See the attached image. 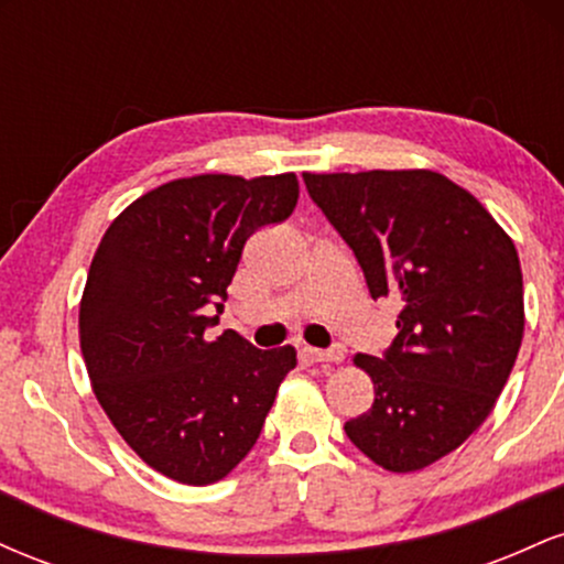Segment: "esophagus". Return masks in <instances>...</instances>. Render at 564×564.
Masks as SVG:
<instances>
[{"label": "esophagus", "instance_id": "esophagus-1", "mask_svg": "<svg viewBox=\"0 0 564 564\" xmlns=\"http://www.w3.org/2000/svg\"><path fill=\"white\" fill-rule=\"evenodd\" d=\"M307 355L315 364H341V360H345V347L334 345L328 349H307Z\"/></svg>", "mask_w": 564, "mask_h": 564}]
</instances>
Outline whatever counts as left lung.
<instances>
[{
	"label": "left lung",
	"mask_w": 564,
	"mask_h": 564,
	"mask_svg": "<svg viewBox=\"0 0 564 564\" xmlns=\"http://www.w3.org/2000/svg\"><path fill=\"white\" fill-rule=\"evenodd\" d=\"M345 238L373 300L400 307L398 336L358 355L373 405L345 424L390 471L430 467L494 411L522 345V270L485 206L426 170L302 174Z\"/></svg>",
	"instance_id": "8db88e82"
}]
</instances>
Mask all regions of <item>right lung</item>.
<instances>
[{
  "mask_svg": "<svg viewBox=\"0 0 564 564\" xmlns=\"http://www.w3.org/2000/svg\"><path fill=\"white\" fill-rule=\"evenodd\" d=\"M296 198V174L174 180L127 206L97 246L79 307L84 364L129 448L172 480H223L296 366L294 347L206 339L249 236L289 219Z\"/></svg>",
  "mask_w": 564,
  "mask_h": 564,
  "instance_id": "obj_1",
  "label": "right lung"
}]
</instances>
